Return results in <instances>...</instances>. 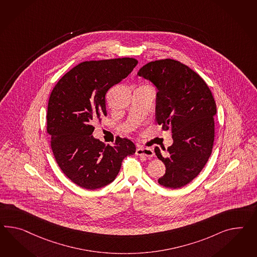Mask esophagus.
<instances>
[{"label":"esophagus","mask_w":257,"mask_h":257,"mask_svg":"<svg viewBox=\"0 0 257 257\" xmlns=\"http://www.w3.org/2000/svg\"><path fill=\"white\" fill-rule=\"evenodd\" d=\"M136 155L140 157H146V158H152L154 156V151L151 148H145L140 147L136 150Z\"/></svg>","instance_id":"34e87169"}]
</instances>
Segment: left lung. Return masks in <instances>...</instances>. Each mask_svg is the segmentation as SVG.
Wrapping results in <instances>:
<instances>
[{
  "label": "left lung",
  "instance_id": "obj_1",
  "mask_svg": "<svg viewBox=\"0 0 257 257\" xmlns=\"http://www.w3.org/2000/svg\"><path fill=\"white\" fill-rule=\"evenodd\" d=\"M138 75L157 86V121L163 131L171 128L172 132L170 157H162L160 149L155 148L166 166L158 183L168 188H181L198 176L211 156L215 100L204 80L175 59L151 61L139 70Z\"/></svg>",
  "mask_w": 257,
  "mask_h": 257
}]
</instances>
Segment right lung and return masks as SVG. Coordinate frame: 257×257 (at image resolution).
Wrapping results in <instances>:
<instances>
[{"label": "right lung", "mask_w": 257, "mask_h": 257, "mask_svg": "<svg viewBox=\"0 0 257 257\" xmlns=\"http://www.w3.org/2000/svg\"><path fill=\"white\" fill-rule=\"evenodd\" d=\"M138 64L133 58L89 60L65 73L54 86L47 107V133L60 170L74 184L98 189L117 176L123 159L135 154L131 140L113 146L92 136V122L107 115L106 93Z\"/></svg>", "instance_id": "obj_1"}]
</instances>
